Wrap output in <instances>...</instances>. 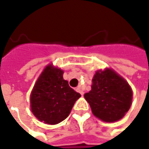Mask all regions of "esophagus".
I'll list each match as a JSON object with an SVG mask.
<instances>
[{"instance_id": "esophagus-1", "label": "esophagus", "mask_w": 149, "mask_h": 149, "mask_svg": "<svg viewBox=\"0 0 149 149\" xmlns=\"http://www.w3.org/2000/svg\"><path fill=\"white\" fill-rule=\"evenodd\" d=\"M76 90H77V92H78V93H80L81 94V96H83V95H84V92L81 90V88L80 86H78V87L76 88Z\"/></svg>"}]
</instances>
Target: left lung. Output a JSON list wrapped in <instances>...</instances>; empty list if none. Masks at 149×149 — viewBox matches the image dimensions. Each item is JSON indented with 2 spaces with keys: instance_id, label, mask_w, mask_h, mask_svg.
I'll use <instances>...</instances> for the list:
<instances>
[{
  "instance_id": "1",
  "label": "left lung",
  "mask_w": 149,
  "mask_h": 149,
  "mask_svg": "<svg viewBox=\"0 0 149 149\" xmlns=\"http://www.w3.org/2000/svg\"><path fill=\"white\" fill-rule=\"evenodd\" d=\"M132 97L131 88L126 81L109 68L96 72L92 89L84 94L93 113L106 122L121 119L131 107Z\"/></svg>"
}]
</instances>
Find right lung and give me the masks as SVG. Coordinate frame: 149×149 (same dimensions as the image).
Returning <instances> with one entry per match:
<instances>
[{"instance_id":"right-lung-1","label":"right lung","mask_w":149,"mask_h":149,"mask_svg":"<svg viewBox=\"0 0 149 149\" xmlns=\"http://www.w3.org/2000/svg\"><path fill=\"white\" fill-rule=\"evenodd\" d=\"M64 72L48 65L38 78L31 93V109L40 121L56 125L69 115L81 94L63 79Z\"/></svg>"}]
</instances>
